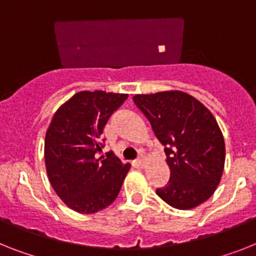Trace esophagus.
Masks as SVG:
<instances>
[{
	"label": "esophagus",
	"mask_w": 256,
	"mask_h": 256,
	"mask_svg": "<svg viewBox=\"0 0 256 256\" xmlns=\"http://www.w3.org/2000/svg\"><path fill=\"white\" fill-rule=\"evenodd\" d=\"M135 162L138 164V166H143V165H144V156H143V154H140V156H139V158L135 160Z\"/></svg>",
	"instance_id": "34e87169"
}]
</instances>
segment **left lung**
Masks as SVG:
<instances>
[{
    "label": "left lung",
    "mask_w": 256,
    "mask_h": 256,
    "mask_svg": "<svg viewBox=\"0 0 256 256\" xmlns=\"http://www.w3.org/2000/svg\"><path fill=\"white\" fill-rule=\"evenodd\" d=\"M156 138L164 146L170 178L156 194L172 207L190 210L218 188L225 162V143L211 112L181 91L134 96Z\"/></svg>",
    "instance_id": "left-lung-1"
}]
</instances>
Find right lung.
<instances>
[{
  "instance_id": "1",
  "label": "right lung",
  "mask_w": 256,
  "mask_h": 256,
  "mask_svg": "<svg viewBox=\"0 0 256 256\" xmlns=\"http://www.w3.org/2000/svg\"><path fill=\"white\" fill-rule=\"evenodd\" d=\"M124 94L82 91L60 106L45 135V165L49 181L68 207L95 214L112 204L130 165L113 152L98 156L102 130Z\"/></svg>"
}]
</instances>
